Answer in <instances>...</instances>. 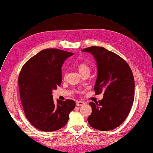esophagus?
<instances>
[{
    "label": "esophagus",
    "mask_w": 153,
    "mask_h": 153,
    "mask_svg": "<svg viewBox=\"0 0 153 153\" xmlns=\"http://www.w3.org/2000/svg\"><path fill=\"white\" fill-rule=\"evenodd\" d=\"M85 105L84 101H76V105L77 106H83Z\"/></svg>",
    "instance_id": "34e87169"
}]
</instances>
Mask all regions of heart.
Here are the masks:
<instances>
[{
  "label": "heart",
  "instance_id": "1",
  "mask_svg": "<svg viewBox=\"0 0 153 153\" xmlns=\"http://www.w3.org/2000/svg\"><path fill=\"white\" fill-rule=\"evenodd\" d=\"M77 69H78L79 73H82V72H84V71H85L87 70L90 71L89 66L87 64L84 63H82L79 64L77 66Z\"/></svg>",
  "mask_w": 153,
  "mask_h": 153
}]
</instances>
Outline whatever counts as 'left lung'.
Here are the masks:
<instances>
[{"label": "left lung", "instance_id": "left-lung-1", "mask_svg": "<svg viewBox=\"0 0 153 153\" xmlns=\"http://www.w3.org/2000/svg\"><path fill=\"white\" fill-rule=\"evenodd\" d=\"M82 52L95 59L97 77L94 87L97 94L103 92L102 100L90 102L92 113L88 117L94 128L107 131L119 126L126 120L134 100L135 81L124 59L101 47H90Z\"/></svg>", "mask_w": 153, "mask_h": 153}]
</instances>
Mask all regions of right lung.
<instances>
[{
    "label": "right lung",
    "mask_w": 153,
    "mask_h": 153,
    "mask_svg": "<svg viewBox=\"0 0 153 153\" xmlns=\"http://www.w3.org/2000/svg\"><path fill=\"white\" fill-rule=\"evenodd\" d=\"M71 53L56 48L40 51L23 66L18 77L20 99L26 118L34 127L52 131L64 127L75 101L56 100L52 90L62 84V67Z\"/></svg>",
    "instance_id": "1"
}]
</instances>
